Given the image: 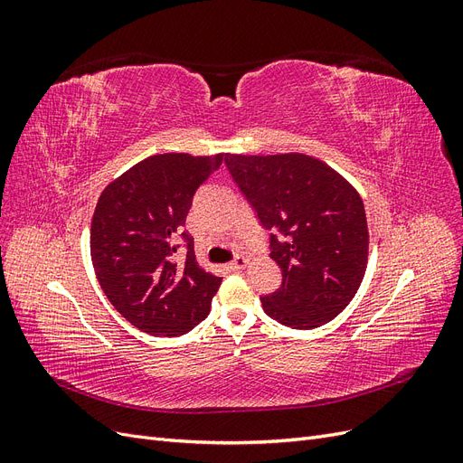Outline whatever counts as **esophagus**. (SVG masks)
Wrapping results in <instances>:
<instances>
[{"label": "esophagus", "instance_id": "34e87169", "mask_svg": "<svg viewBox=\"0 0 463 463\" xmlns=\"http://www.w3.org/2000/svg\"><path fill=\"white\" fill-rule=\"evenodd\" d=\"M247 262H249V259H247V257H243V255H237V257L230 262V269H232V270H243L245 266H247Z\"/></svg>", "mask_w": 463, "mask_h": 463}]
</instances>
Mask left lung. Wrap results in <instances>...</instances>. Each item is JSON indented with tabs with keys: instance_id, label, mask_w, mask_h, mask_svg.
Listing matches in <instances>:
<instances>
[{
	"instance_id": "8db88e82",
	"label": "left lung",
	"mask_w": 463,
	"mask_h": 463,
	"mask_svg": "<svg viewBox=\"0 0 463 463\" xmlns=\"http://www.w3.org/2000/svg\"><path fill=\"white\" fill-rule=\"evenodd\" d=\"M269 237L282 284L260 298L279 325L311 330L338 317L365 276L369 230L359 193L305 154L223 158Z\"/></svg>"
}]
</instances>
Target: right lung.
<instances>
[{
  "instance_id": "1",
  "label": "right lung",
  "mask_w": 463,
  "mask_h": 463,
  "mask_svg": "<svg viewBox=\"0 0 463 463\" xmlns=\"http://www.w3.org/2000/svg\"><path fill=\"white\" fill-rule=\"evenodd\" d=\"M223 160L170 152L133 165L102 191L90 226L98 282L121 317L152 335L187 334L210 313L222 278L194 260L184 232L194 191ZM177 239L188 253L177 260Z\"/></svg>"
}]
</instances>
